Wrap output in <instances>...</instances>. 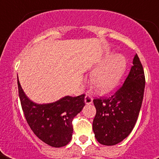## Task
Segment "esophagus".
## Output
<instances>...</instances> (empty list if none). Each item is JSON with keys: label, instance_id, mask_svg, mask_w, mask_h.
Segmentation results:
<instances>
[{"label": "esophagus", "instance_id": "1", "mask_svg": "<svg viewBox=\"0 0 159 159\" xmlns=\"http://www.w3.org/2000/svg\"><path fill=\"white\" fill-rule=\"evenodd\" d=\"M85 103L87 105H90L92 104V102H93V98H92L90 95H86V97H85V100H84Z\"/></svg>", "mask_w": 159, "mask_h": 159}]
</instances>
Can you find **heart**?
Masks as SVG:
<instances>
[{
    "instance_id": "1",
    "label": "heart",
    "mask_w": 159,
    "mask_h": 159,
    "mask_svg": "<svg viewBox=\"0 0 159 159\" xmlns=\"http://www.w3.org/2000/svg\"><path fill=\"white\" fill-rule=\"evenodd\" d=\"M127 68V60L122 54L109 52L102 57L92 73L93 89L101 94L112 92L120 83Z\"/></svg>"
}]
</instances>
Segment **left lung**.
Returning <instances> with one entry per match:
<instances>
[{
  "mask_svg": "<svg viewBox=\"0 0 159 159\" xmlns=\"http://www.w3.org/2000/svg\"><path fill=\"white\" fill-rule=\"evenodd\" d=\"M145 77L143 66L135 54L133 66L123 86L106 99L93 100L97 114L92 129L95 137L103 145L120 143L133 130L140 111Z\"/></svg>",
  "mask_w": 159,
  "mask_h": 159,
  "instance_id": "8db88e82",
  "label": "left lung"
}]
</instances>
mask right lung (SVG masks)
Masks as SVG:
<instances>
[{
    "label": "right lung",
    "instance_id": "right-lung-1",
    "mask_svg": "<svg viewBox=\"0 0 159 159\" xmlns=\"http://www.w3.org/2000/svg\"><path fill=\"white\" fill-rule=\"evenodd\" d=\"M17 81L22 110L34 134L51 147L67 145L72 139V120L85 106V95L66 96L52 103L37 104L29 99Z\"/></svg>",
    "mask_w": 159,
    "mask_h": 159
}]
</instances>
